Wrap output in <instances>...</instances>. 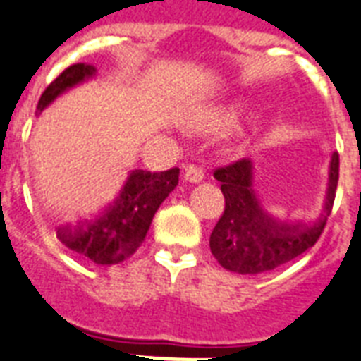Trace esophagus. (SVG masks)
I'll return each mask as SVG.
<instances>
[{
	"mask_svg": "<svg viewBox=\"0 0 361 361\" xmlns=\"http://www.w3.org/2000/svg\"><path fill=\"white\" fill-rule=\"evenodd\" d=\"M204 178V171L197 166H186L184 167V180H188L192 184L201 183Z\"/></svg>",
	"mask_w": 361,
	"mask_h": 361,
	"instance_id": "34e87169",
	"label": "esophagus"
}]
</instances>
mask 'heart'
<instances>
[{
	"mask_svg": "<svg viewBox=\"0 0 361 361\" xmlns=\"http://www.w3.org/2000/svg\"><path fill=\"white\" fill-rule=\"evenodd\" d=\"M246 104L236 102L229 108H224L220 111H214L212 117H210V125L216 126V128H227V126L236 125V121L240 119V115L246 111Z\"/></svg>",
	"mask_w": 361,
	"mask_h": 361,
	"instance_id": "obj_1",
	"label": "heart"
}]
</instances>
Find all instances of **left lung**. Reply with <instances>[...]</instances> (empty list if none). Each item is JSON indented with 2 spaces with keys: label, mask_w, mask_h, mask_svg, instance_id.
<instances>
[{
  "label": "left lung",
  "mask_w": 361,
  "mask_h": 361,
  "mask_svg": "<svg viewBox=\"0 0 361 361\" xmlns=\"http://www.w3.org/2000/svg\"><path fill=\"white\" fill-rule=\"evenodd\" d=\"M255 166L250 158L214 171L221 183L226 210L210 235V252L221 267L242 276L270 272L315 246L326 226L339 178V154L334 152L321 214L310 226H289L262 209L253 188Z\"/></svg>",
  "instance_id": "1"
}]
</instances>
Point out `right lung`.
<instances>
[{
  "mask_svg": "<svg viewBox=\"0 0 361 361\" xmlns=\"http://www.w3.org/2000/svg\"><path fill=\"white\" fill-rule=\"evenodd\" d=\"M97 76V68L87 63H78L63 71L54 82L46 87L37 106V114L44 111L63 93L87 80ZM178 184V169L151 173L134 169L126 177L119 195L94 216L76 226H66L57 229V238L78 255L93 261L100 267L119 264L145 240L151 221Z\"/></svg>",
  "mask_w": 361,
  "mask_h": 361,
  "instance_id": "obj_1",
  "label": "right lung"
}]
</instances>
